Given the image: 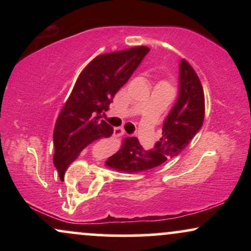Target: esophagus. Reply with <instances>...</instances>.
<instances>
[{
  "instance_id": "1",
  "label": "esophagus",
  "mask_w": 251,
  "mask_h": 251,
  "mask_svg": "<svg viewBox=\"0 0 251 251\" xmlns=\"http://www.w3.org/2000/svg\"><path fill=\"white\" fill-rule=\"evenodd\" d=\"M113 134H114V137H122V135L125 134V131H124L123 127H116L114 128Z\"/></svg>"
}]
</instances>
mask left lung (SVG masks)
Masks as SVG:
<instances>
[{"instance_id": "obj_1", "label": "left lung", "mask_w": 251, "mask_h": 251, "mask_svg": "<svg viewBox=\"0 0 251 251\" xmlns=\"http://www.w3.org/2000/svg\"><path fill=\"white\" fill-rule=\"evenodd\" d=\"M204 92L194 68L186 60L179 63V92L163 124V137L152 150H145L135 137L124 139L116 154L106 160L108 168L134 174L174 159L198 133L204 120Z\"/></svg>"}]
</instances>
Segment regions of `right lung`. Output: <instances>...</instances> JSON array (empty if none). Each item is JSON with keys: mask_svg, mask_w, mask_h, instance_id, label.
I'll return each mask as SVG.
<instances>
[{"mask_svg": "<svg viewBox=\"0 0 251 251\" xmlns=\"http://www.w3.org/2000/svg\"><path fill=\"white\" fill-rule=\"evenodd\" d=\"M149 51L139 46L102 54L81 72L54 127L53 160L61 179L86 146L113 133V127L100 118Z\"/></svg>", "mask_w": 251, "mask_h": 251, "instance_id": "add662e5", "label": "right lung"}]
</instances>
